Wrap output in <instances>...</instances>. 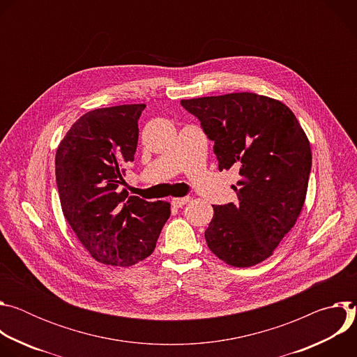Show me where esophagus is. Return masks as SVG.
<instances>
[{
    "mask_svg": "<svg viewBox=\"0 0 357 357\" xmlns=\"http://www.w3.org/2000/svg\"><path fill=\"white\" fill-rule=\"evenodd\" d=\"M189 196H185V197H172L171 199V203H172V206H175V208H182L183 205H186V203L189 202Z\"/></svg>",
    "mask_w": 357,
    "mask_h": 357,
    "instance_id": "esophagus-1",
    "label": "esophagus"
}]
</instances>
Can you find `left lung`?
I'll return each instance as SVG.
<instances>
[{
    "label": "left lung",
    "instance_id": "1",
    "mask_svg": "<svg viewBox=\"0 0 357 357\" xmlns=\"http://www.w3.org/2000/svg\"><path fill=\"white\" fill-rule=\"evenodd\" d=\"M209 139L219 169H238L237 203L213 206L205 231L216 257L233 267L268 259L294 227L307 196L312 152L281 101L256 93L182 100Z\"/></svg>",
    "mask_w": 357,
    "mask_h": 357
}]
</instances>
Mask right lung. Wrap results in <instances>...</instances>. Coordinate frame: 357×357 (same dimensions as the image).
I'll list each match as a JSON object with an SVG mask.
<instances>
[{
  "label": "right lung",
  "instance_id": "obj_1",
  "mask_svg": "<svg viewBox=\"0 0 357 357\" xmlns=\"http://www.w3.org/2000/svg\"><path fill=\"white\" fill-rule=\"evenodd\" d=\"M145 105L83 114L56 149V185L63 216L101 264L130 267L151 256L171 215L168 202L128 196L123 165L134 161Z\"/></svg>",
  "mask_w": 357,
  "mask_h": 357
}]
</instances>
